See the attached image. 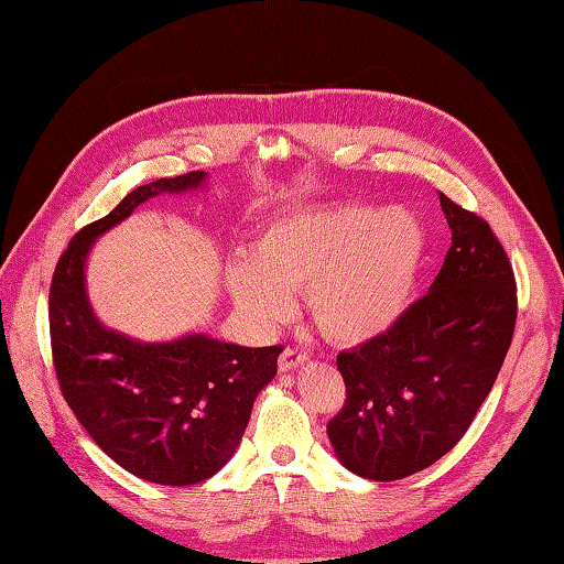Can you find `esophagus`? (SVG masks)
Wrapping results in <instances>:
<instances>
[{
  "instance_id": "obj_1",
  "label": "esophagus",
  "mask_w": 564,
  "mask_h": 564,
  "mask_svg": "<svg viewBox=\"0 0 564 564\" xmlns=\"http://www.w3.org/2000/svg\"><path fill=\"white\" fill-rule=\"evenodd\" d=\"M307 361V354L297 351V349H283L281 358H279V368L283 370V373H289V370L303 366Z\"/></svg>"
}]
</instances>
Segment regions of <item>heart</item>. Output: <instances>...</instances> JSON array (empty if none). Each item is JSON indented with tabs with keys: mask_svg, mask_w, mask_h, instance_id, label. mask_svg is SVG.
<instances>
[{
	"mask_svg": "<svg viewBox=\"0 0 564 564\" xmlns=\"http://www.w3.org/2000/svg\"><path fill=\"white\" fill-rule=\"evenodd\" d=\"M426 257V235L406 208L341 203L269 223L251 261L227 269L235 305L261 327L293 315L305 291L325 337L364 344L390 332L410 310Z\"/></svg>",
	"mask_w": 564,
	"mask_h": 564,
	"instance_id": "heart-1",
	"label": "heart"
}]
</instances>
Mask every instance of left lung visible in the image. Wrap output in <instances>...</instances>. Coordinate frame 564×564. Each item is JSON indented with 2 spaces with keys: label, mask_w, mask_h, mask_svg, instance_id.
<instances>
[{
  "label": "left lung",
  "mask_w": 564,
  "mask_h": 564,
  "mask_svg": "<svg viewBox=\"0 0 564 564\" xmlns=\"http://www.w3.org/2000/svg\"><path fill=\"white\" fill-rule=\"evenodd\" d=\"M438 200L451 247L429 293L382 337L337 356L346 402L327 436L346 470L368 480H402L463 438L517 325L505 247L475 213Z\"/></svg>",
  "instance_id": "obj_1"
}]
</instances>
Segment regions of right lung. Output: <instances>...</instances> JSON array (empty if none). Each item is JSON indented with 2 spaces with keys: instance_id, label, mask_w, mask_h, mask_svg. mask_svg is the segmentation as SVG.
Returning a JSON list of instances; mask_svg holds the SVG:
<instances>
[{
  "instance_id": "add662e5",
  "label": "right lung",
  "mask_w": 564,
  "mask_h": 564,
  "mask_svg": "<svg viewBox=\"0 0 564 564\" xmlns=\"http://www.w3.org/2000/svg\"><path fill=\"white\" fill-rule=\"evenodd\" d=\"M206 172L158 178L79 230L51 285L53 364L69 410L123 470L154 485H196L232 458L281 346H239L191 332L142 341L109 329L87 295L94 242L160 194L206 188Z\"/></svg>"
}]
</instances>
